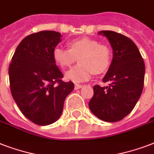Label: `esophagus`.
Listing matches in <instances>:
<instances>
[{
  "instance_id": "1",
  "label": "esophagus",
  "mask_w": 154,
  "mask_h": 154,
  "mask_svg": "<svg viewBox=\"0 0 154 154\" xmlns=\"http://www.w3.org/2000/svg\"><path fill=\"white\" fill-rule=\"evenodd\" d=\"M82 87V85H79V84H75V86H74V89H81Z\"/></svg>"
}]
</instances>
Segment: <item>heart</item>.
<instances>
[{
  "mask_svg": "<svg viewBox=\"0 0 154 154\" xmlns=\"http://www.w3.org/2000/svg\"><path fill=\"white\" fill-rule=\"evenodd\" d=\"M69 48L56 47L53 58L61 68L69 67L77 61L79 63L65 72V78L80 83L90 79L94 72L101 73L107 69L111 61V52L109 47L99 44L96 40L82 37L69 42Z\"/></svg>",
  "mask_w": 154,
  "mask_h": 154,
  "instance_id": "heart-1",
  "label": "heart"
}]
</instances>
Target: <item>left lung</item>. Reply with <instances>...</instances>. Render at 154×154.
I'll use <instances>...</instances> for the list:
<instances>
[{"instance_id":"obj_1","label":"left lung","mask_w":154,"mask_h":154,"mask_svg":"<svg viewBox=\"0 0 154 154\" xmlns=\"http://www.w3.org/2000/svg\"><path fill=\"white\" fill-rule=\"evenodd\" d=\"M112 48L113 57L103 82L109 86L94 85L89 103L91 112L107 122L121 121L129 114L140 98L145 80V63L134 42L113 31H100Z\"/></svg>"}]
</instances>
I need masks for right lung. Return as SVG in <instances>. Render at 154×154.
I'll use <instances>...</instances> for the list:
<instances>
[{"mask_svg":"<svg viewBox=\"0 0 154 154\" xmlns=\"http://www.w3.org/2000/svg\"><path fill=\"white\" fill-rule=\"evenodd\" d=\"M55 31H41L25 37L8 68L12 96L23 114L39 125L59 119L66 97L74 89L72 82L61 81L53 49L61 41Z\"/></svg>","mask_w":154,"mask_h":154,"instance_id":"add662e5","label":"right lung"}]
</instances>
